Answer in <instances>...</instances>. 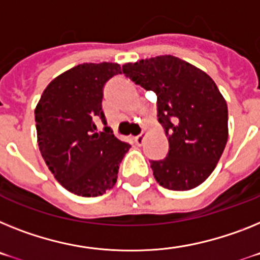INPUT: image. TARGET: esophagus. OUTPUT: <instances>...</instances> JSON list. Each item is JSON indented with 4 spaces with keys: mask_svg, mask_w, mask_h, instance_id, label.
Segmentation results:
<instances>
[{
    "mask_svg": "<svg viewBox=\"0 0 260 260\" xmlns=\"http://www.w3.org/2000/svg\"><path fill=\"white\" fill-rule=\"evenodd\" d=\"M147 136H148L147 132H143V134H141V135H139V136L135 137V143H136L137 145H143L144 140L147 139Z\"/></svg>",
    "mask_w": 260,
    "mask_h": 260,
    "instance_id": "obj_1",
    "label": "esophagus"
}]
</instances>
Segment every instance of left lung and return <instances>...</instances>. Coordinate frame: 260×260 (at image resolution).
<instances>
[{
    "label": "left lung",
    "mask_w": 260,
    "mask_h": 260,
    "mask_svg": "<svg viewBox=\"0 0 260 260\" xmlns=\"http://www.w3.org/2000/svg\"><path fill=\"white\" fill-rule=\"evenodd\" d=\"M135 84L157 95V116L169 153L150 161L161 186L191 190L213 173L229 137L228 104L208 74L173 55L123 64Z\"/></svg>",
    "instance_id": "1"
}]
</instances>
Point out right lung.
Returning a JSON list of instances; mask_svg holds the SVG:
<instances>
[{
    "label": "right lung",
    "instance_id": "1",
    "mask_svg": "<svg viewBox=\"0 0 260 260\" xmlns=\"http://www.w3.org/2000/svg\"><path fill=\"white\" fill-rule=\"evenodd\" d=\"M121 74L117 63H83L52 79L36 107L37 143L46 165L67 190L96 197L115 186L121 160L131 145L106 124L103 87Z\"/></svg>",
    "mask_w": 260,
    "mask_h": 260
}]
</instances>
